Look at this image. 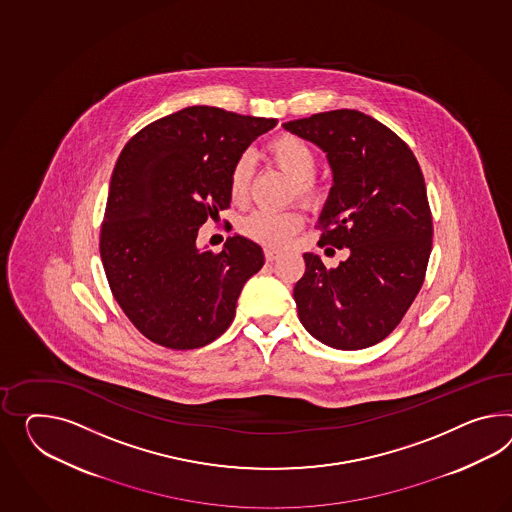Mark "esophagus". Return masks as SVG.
Returning <instances> with one entry per match:
<instances>
[{"label":"esophagus","instance_id":"34e87169","mask_svg":"<svg viewBox=\"0 0 512 512\" xmlns=\"http://www.w3.org/2000/svg\"><path fill=\"white\" fill-rule=\"evenodd\" d=\"M278 256H280L278 250L265 249V260H267V262H275Z\"/></svg>","mask_w":512,"mask_h":512}]
</instances>
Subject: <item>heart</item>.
<instances>
[{"mask_svg":"<svg viewBox=\"0 0 512 512\" xmlns=\"http://www.w3.org/2000/svg\"><path fill=\"white\" fill-rule=\"evenodd\" d=\"M269 156L276 167L288 174L295 182V195L306 202H319L323 197L321 187L312 180L317 159L314 150L299 137L280 135L269 145ZM250 176H252V158L243 154L236 159L230 171L228 191L236 204H243L249 197ZM302 228V215L299 211H252L247 215L239 230L245 237L260 243L263 247H284L291 237Z\"/></svg>","mask_w":512,"mask_h":512,"instance_id":"b5f03b06","label":"heart"}]
</instances>
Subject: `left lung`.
I'll return each mask as SVG.
<instances>
[{"label": "left lung", "mask_w": 512, "mask_h": 512, "mask_svg": "<svg viewBox=\"0 0 512 512\" xmlns=\"http://www.w3.org/2000/svg\"><path fill=\"white\" fill-rule=\"evenodd\" d=\"M327 154L332 187L319 215V245L349 249L328 269L312 252L293 299L302 327L341 351L384 340L423 284L433 217L420 163L390 128L354 109L282 124Z\"/></svg>", "instance_id": "1"}]
</instances>
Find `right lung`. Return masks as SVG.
Returning <instances> with one entry per match:
<instances>
[{
	"label": "right lung",
	"mask_w": 512,
	"mask_h": 512,
	"mask_svg": "<svg viewBox=\"0 0 512 512\" xmlns=\"http://www.w3.org/2000/svg\"><path fill=\"white\" fill-rule=\"evenodd\" d=\"M276 118L193 105L133 135L118 156L100 234L105 276L137 330L163 347L198 349L236 317L263 250L228 237L213 254L198 228L230 206L232 165Z\"/></svg>",
	"instance_id": "1"
}]
</instances>
